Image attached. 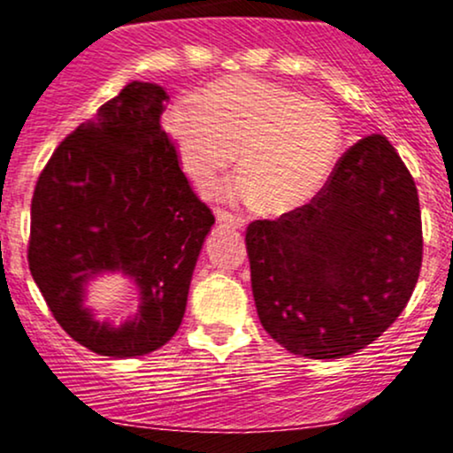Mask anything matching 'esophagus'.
<instances>
[{
  "mask_svg": "<svg viewBox=\"0 0 453 453\" xmlns=\"http://www.w3.org/2000/svg\"><path fill=\"white\" fill-rule=\"evenodd\" d=\"M217 221L226 223V226H234V227H244V223H247L244 217L234 215V212H227V211H217Z\"/></svg>",
  "mask_w": 453,
  "mask_h": 453,
  "instance_id": "34e87169",
  "label": "esophagus"
}]
</instances>
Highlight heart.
<instances>
[{"instance_id":"1","label":"heart","mask_w":453,"mask_h":453,"mask_svg":"<svg viewBox=\"0 0 453 453\" xmlns=\"http://www.w3.org/2000/svg\"><path fill=\"white\" fill-rule=\"evenodd\" d=\"M196 102L174 104L165 114L183 173L211 189L236 159L242 173L227 196L262 202L273 215L309 204L330 179L342 147V126L324 102L304 93L232 76L212 82Z\"/></svg>"}]
</instances>
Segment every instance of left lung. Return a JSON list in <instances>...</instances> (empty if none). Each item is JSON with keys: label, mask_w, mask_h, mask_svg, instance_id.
<instances>
[{"label": "left lung", "mask_w": 453, "mask_h": 453, "mask_svg": "<svg viewBox=\"0 0 453 453\" xmlns=\"http://www.w3.org/2000/svg\"><path fill=\"white\" fill-rule=\"evenodd\" d=\"M264 330L296 356H351L407 306L422 268L418 187L381 134L357 140L309 204L247 227Z\"/></svg>", "instance_id": "obj_1"}]
</instances>
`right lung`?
I'll list each match as a JSON object with an SVG mask.
<instances>
[{"label": "right lung", "mask_w": 453, "mask_h": 453, "mask_svg": "<svg viewBox=\"0 0 453 453\" xmlns=\"http://www.w3.org/2000/svg\"><path fill=\"white\" fill-rule=\"evenodd\" d=\"M165 100L155 82H129L61 140L31 197V277L57 324L100 356H144L173 339L215 223L161 127ZM104 269H121L141 292L137 319L121 328L81 309V283Z\"/></svg>", "instance_id": "obj_1"}]
</instances>
